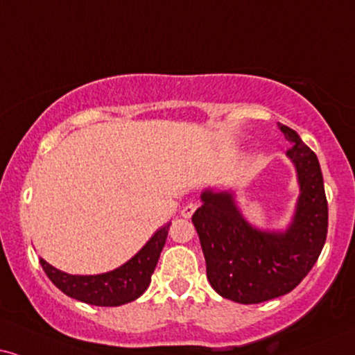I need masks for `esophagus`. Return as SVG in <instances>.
Wrapping results in <instances>:
<instances>
[{"instance_id": "esophagus-1", "label": "esophagus", "mask_w": 355, "mask_h": 355, "mask_svg": "<svg viewBox=\"0 0 355 355\" xmlns=\"http://www.w3.org/2000/svg\"><path fill=\"white\" fill-rule=\"evenodd\" d=\"M196 208H198V205H196V203H188L185 208L182 209V216L183 218H191L193 213L196 211Z\"/></svg>"}]
</instances>
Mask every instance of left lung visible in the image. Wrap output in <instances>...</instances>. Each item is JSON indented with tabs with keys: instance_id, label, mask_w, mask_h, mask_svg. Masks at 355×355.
Instances as JSON below:
<instances>
[{
	"instance_id": "left-lung-1",
	"label": "left lung",
	"mask_w": 355,
	"mask_h": 355,
	"mask_svg": "<svg viewBox=\"0 0 355 355\" xmlns=\"http://www.w3.org/2000/svg\"><path fill=\"white\" fill-rule=\"evenodd\" d=\"M286 155L297 165L302 195L285 234L250 227L230 193L205 191L191 221L198 231L206 277L219 295L242 304L290 293L320 257L327 234V200L318 157L297 131L282 125Z\"/></svg>"
}]
</instances>
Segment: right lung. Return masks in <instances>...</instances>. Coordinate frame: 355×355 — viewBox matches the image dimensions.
Segmentation results:
<instances>
[{
	"label": "right lung",
	"mask_w": 355,
	"mask_h": 355,
	"mask_svg": "<svg viewBox=\"0 0 355 355\" xmlns=\"http://www.w3.org/2000/svg\"><path fill=\"white\" fill-rule=\"evenodd\" d=\"M170 224L172 223L160 227L129 262L101 275H69L57 270L44 259H39V262L52 284L67 297L95 306H119L134 302L147 290L165 245Z\"/></svg>",
	"instance_id": "add662e5"
}]
</instances>
